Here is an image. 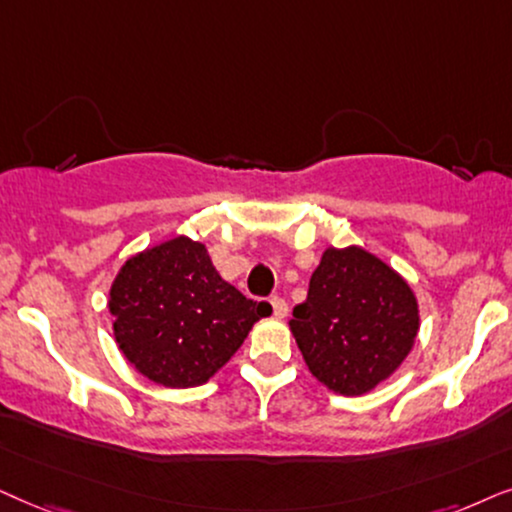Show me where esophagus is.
Listing matches in <instances>:
<instances>
[{
  "instance_id": "obj_1",
  "label": "esophagus",
  "mask_w": 512,
  "mask_h": 512,
  "mask_svg": "<svg viewBox=\"0 0 512 512\" xmlns=\"http://www.w3.org/2000/svg\"><path fill=\"white\" fill-rule=\"evenodd\" d=\"M271 306H274V316L285 318L288 316V302L283 297H271Z\"/></svg>"
}]
</instances>
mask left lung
I'll return each instance as SVG.
<instances>
[{"label":"left lung","instance_id":"1","mask_svg":"<svg viewBox=\"0 0 512 512\" xmlns=\"http://www.w3.org/2000/svg\"><path fill=\"white\" fill-rule=\"evenodd\" d=\"M410 283L360 248H325L290 332L309 372L327 391L365 395L410 356L419 332Z\"/></svg>","mask_w":512,"mask_h":512}]
</instances>
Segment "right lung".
Listing matches in <instances>:
<instances>
[{
  "label": "right lung",
  "instance_id": "obj_1",
  "mask_svg": "<svg viewBox=\"0 0 512 512\" xmlns=\"http://www.w3.org/2000/svg\"><path fill=\"white\" fill-rule=\"evenodd\" d=\"M107 309L119 351L142 377L192 388L229 363L271 306L224 281L206 245L175 236L128 257Z\"/></svg>",
  "mask_w": 512,
  "mask_h": 512
}]
</instances>
